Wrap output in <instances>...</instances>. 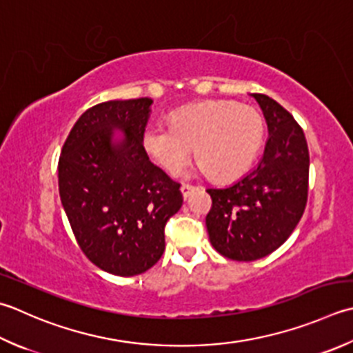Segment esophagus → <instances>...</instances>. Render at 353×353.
<instances>
[{"instance_id": "obj_1", "label": "esophagus", "mask_w": 353, "mask_h": 353, "mask_svg": "<svg viewBox=\"0 0 353 353\" xmlns=\"http://www.w3.org/2000/svg\"><path fill=\"white\" fill-rule=\"evenodd\" d=\"M196 190H197L196 186H191V185H182V186H181V192H182L183 199L190 197V196H191V192H194Z\"/></svg>"}]
</instances>
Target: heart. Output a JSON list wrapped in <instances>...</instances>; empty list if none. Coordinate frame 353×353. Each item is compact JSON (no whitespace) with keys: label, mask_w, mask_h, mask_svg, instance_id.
<instances>
[{"label":"heart","mask_w":353,"mask_h":353,"mask_svg":"<svg viewBox=\"0 0 353 353\" xmlns=\"http://www.w3.org/2000/svg\"><path fill=\"white\" fill-rule=\"evenodd\" d=\"M265 121L257 108L212 99L172 113L167 125H148L142 145L170 174L188 163L192 147L199 170L214 181H234L250 170L263 142Z\"/></svg>","instance_id":"obj_1"}]
</instances>
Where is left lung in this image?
Segmentation results:
<instances>
[{
	"label": "left lung",
	"mask_w": 353,
	"mask_h": 353,
	"mask_svg": "<svg viewBox=\"0 0 353 353\" xmlns=\"http://www.w3.org/2000/svg\"><path fill=\"white\" fill-rule=\"evenodd\" d=\"M268 123V141L257 167L225 188H210L206 216L210 241L237 261L266 257L291 236L307 202L309 150L294 116L266 94L252 93Z\"/></svg>",
	"instance_id": "1"
}]
</instances>
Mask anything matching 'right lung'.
<instances>
[{
	"label": "right lung",
	"instance_id": "1",
	"mask_svg": "<svg viewBox=\"0 0 353 353\" xmlns=\"http://www.w3.org/2000/svg\"><path fill=\"white\" fill-rule=\"evenodd\" d=\"M153 99L107 101L73 125L58 163L62 206L78 245L102 271L131 277L154 266L181 185L151 163L142 133Z\"/></svg>",
	"mask_w": 353,
	"mask_h": 353
}]
</instances>
